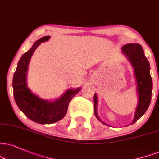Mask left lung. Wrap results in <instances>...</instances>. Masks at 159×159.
Returning a JSON list of instances; mask_svg holds the SVG:
<instances>
[{"mask_svg":"<svg viewBox=\"0 0 159 159\" xmlns=\"http://www.w3.org/2000/svg\"><path fill=\"white\" fill-rule=\"evenodd\" d=\"M121 50H122L123 54L128 58L129 61L131 62L134 68V74L137 83L139 101L134 120L131 123L132 125L144 114L150 105L152 90V81L150 73V64H149L148 59L144 56L142 46L138 43L127 44L122 46ZM93 102H94L95 116L98 120L101 121L97 112L98 102L97 96L96 93L93 96ZM102 122L107 125V124L104 123L103 121Z\"/></svg>","mask_w":159,"mask_h":159,"instance_id":"1","label":"left lung"}]
</instances>
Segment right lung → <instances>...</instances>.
I'll return each mask as SVG.
<instances>
[{
    "instance_id": "right-lung-1",
    "label": "right lung",
    "mask_w": 159,
    "mask_h": 159,
    "mask_svg": "<svg viewBox=\"0 0 159 159\" xmlns=\"http://www.w3.org/2000/svg\"><path fill=\"white\" fill-rule=\"evenodd\" d=\"M49 38V36H46L39 39L28 52L23 54L13 76L12 87L15 102L29 119L39 124H52L64 118L68 104L81 90L80 88L68 90L55 101L48 102L39 98L29 89L26 74L29 60L38 46Z\"/></svg>"
}]
</instances>
